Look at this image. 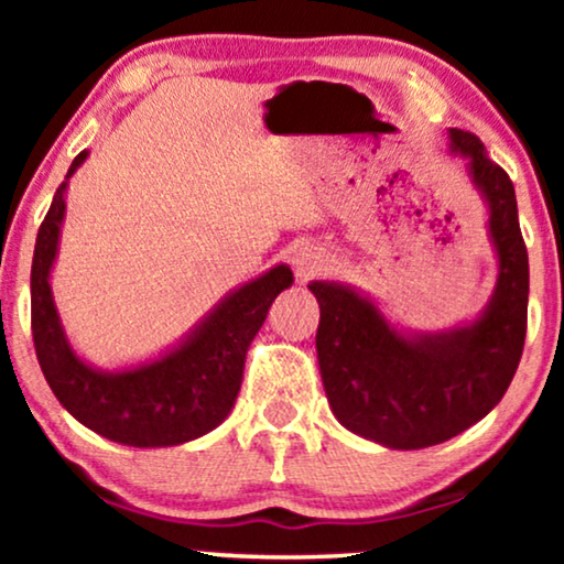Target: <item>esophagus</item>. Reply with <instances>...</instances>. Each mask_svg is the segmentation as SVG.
Wrapping results in <instances>:
<instances>
[{
	"mask_svg": "<svg viewBox=\"0 0 564 564\" xmlns=\"http://www.w3.org/2000/svg\"><path fill=\"white\" fill-rule=\"evenodd\" d=\"M326 264H328V257L321 246L305 243V246H300L295 253H292V267H295V274L300 276V280H311V276L323 272Z\"/></svg>",
	"mask_w": 564,
	"mask_h": 564,
	"instance_id": "1",
	"label": "esophagus"
}]
</instances>
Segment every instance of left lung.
Returning <instances> with one entry per match:
<instances>
[{
  "label": "left lung",
  "mask_w": 564,
  "mask_h": 564,
  "mask_svg": "<svg viewBox=\"0 0 564 564\" xmlns=\"http://www.w3.org/2000/svg\"><path fill=\"white\" fill-rule=\"evenodd\" d=\"M449 151L465 159L485 203L498 261L496 288L473 321L413 330L351 284H307L321 305L315 349L330 411L388 449H426L482 421L506 395L527 338L529 257L513 184L467 130L449 128Z\"/></svg>",
  "instance_id": "8db88e82"
}]
</instances>
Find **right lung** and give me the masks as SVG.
Masks as SVG:
<instances>
[{
	"label": "right lung",
	"mask_w": 564,
	"mask_h": 564,
	"mask_svg": "<svg viewBox=\"0 0 564 564\" xmlns=\"http://www.w3.org/2000/svg\"><path fill=\"white\" fill-rule=\"evenodd\" d=\"M87 156L89 151H82L68 166L35 238L30 305L37 361L58 403L95 434L138 449L187 444L210 434L234 411L246 351L274 297L295 282L292 269L276 264L238 284L159 357L118 369L89 365L68 341L51 290L68 180Z\"/></svg>",
	"instance_id": "1"
}]
</instances>
